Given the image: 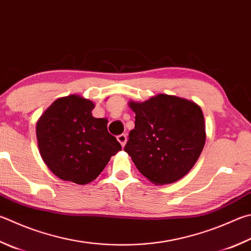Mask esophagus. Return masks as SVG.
<instances>
[{
	"mask_svg": "<svg viewBox=\"0 0 251 251\" xmlns=\"http://www.w3.org/2000/svg\"><path fill=\"white\" fill-rule=\"evenodd\" d=\"M117 140L118 143H120L122 145V147H124L125 144H126V140H127V136L126 134H121L117 136Z\"/></svg>",
	"mask_w": 251,
	"mask_h": 251,
	"instance_id": "34e87169",
	"label": "esophagus"
}]
</instances>
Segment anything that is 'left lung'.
Segmentation results:
<instances>
[{
    "instance_id": "obj_1",
    "label": "left lung",
    "mask_w": 251,
    "mask_h": 251,
    "mask_svg": "<svg viewBox=\"0 0 251 251\" xmlns=\"http://www.w3.org/2000/svg\"><path fill=\"white\" fill-rule=\"evenodd\" d=\"M136 114L124 150L154 184L180 180L198 161L205 144L201 107L173 95L159 94L143 103L129 102Z\"/></svg>"
}]
</instances>
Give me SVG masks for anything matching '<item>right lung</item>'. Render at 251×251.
<instances>
[{"label": "right lung", "mask_w": 251, "mask_h": 251, "mask_svg": "<svg viewBox=\"0 0 251 251\" xmlns=\"http://www.w3.org/2000/svg\"><path fill=\"white\" fill-rule=\"evenodd\" d=\"M90 100L69 95L54 101L36 127L40 156L58 177L76 184L97 179L122 146L107 121L92 116Z\"/></svg>", "instance_id": "1"}]
</instances>
